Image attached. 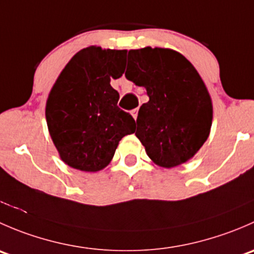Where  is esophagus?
<instances>
[{
  "instance_id": "1",
  "label": "esophagus",
  "mask_w": 254,
  "mask_h": 254,
  "mask_svg": "<svg viewBox=\"0 0 254 254\" xmlns=\"http://www.w3.org/2000/svg\"><path fill=\"white\" fill-rule=\"evenodd\" d=\"M137 113H139V109H137V108L132 109V111H131V115H132V118H134L135 120H136V118H137Z\"/></svg>"
}]
</instances>
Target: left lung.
Masks as SVG:
<instances>
[{
    "label": "left lung",
    "instance_id": "obj_1",
    "mask_svg": "<svg viewBox=\"0 0 254 254\" xmlns=\"http://www.w3.org/2000/svg\"><path fill=\"white\" fill-rule=\"evenodd\" d=\"M125 77L146 88L135 135L148 157L172 168L193 157L209 136L212 106L203 79L182 54L171 49L130 50Z\"/></svg>",
    "mask_w": 254,
    "mask_h": 254
}]
</instances>
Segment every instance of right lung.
Here are the masks:
<instances>
[{
    "label": "right lung",
    "instance_id": "1",
    "mask_svg": "<svg viewBox=\"0 0 254 254\" xmlns=\"http://www.w3.org/2000/svg\"><path fill=\"white\" fill-rule=\"evenodd\" d=\"M127 50H79L56 79L47 102V123L60 157L70 167L97 172L108 165L135 120L118 107L111 86L125 68Z\"/></svg>",
    "mask_w": 254,
    "mask_h": 254
}]
</instances>
